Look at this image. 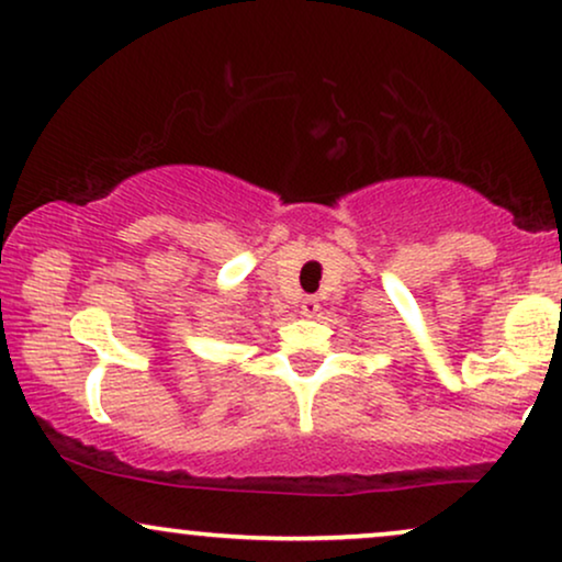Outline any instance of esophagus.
I'll return each instance as SVG.
<instances>
[{
	"mask_svg": "<svg viewBox=\"0 0 562 562\" xmlns=\"http://www.w3.org/2000/svg\"><path fill=\"white\" fill-rule=\"evenodd\" d=\"M318 308H322V305H318V297H314V295H305L301 301V314L303 316H308V318L316 316Z\"/></svg>",
	"mask_w": 562,
	"mask_h": 562,
	"instance_id": "esophagus-1",
	"label": "esophagus"
}]
</instances>
